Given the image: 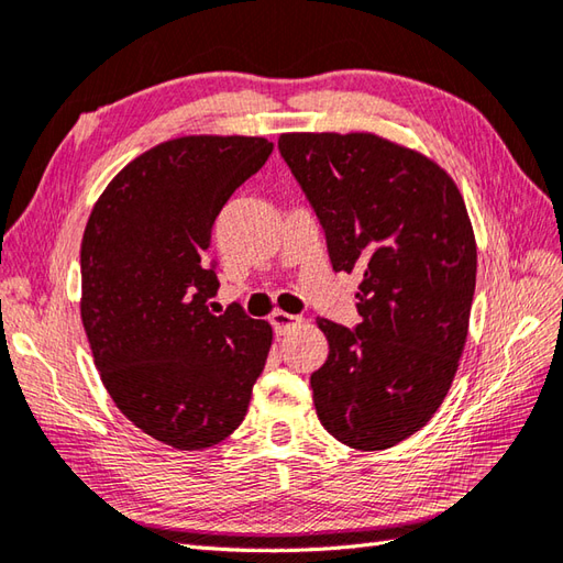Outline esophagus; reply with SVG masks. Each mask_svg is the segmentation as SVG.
I'll return each mask as SVG.
<instances>
[{
    "mask_svg": "<svg viewBox=\"0 0 563 563\" xmlns=\"http://www.w3.org/2000/svg\"><path fill=\"white\" fill-rule=\"evenodd\" d=\"M269 322H272L274 332L286 334V332H291L294 328H298V324L303 322V318L291 316V313H284V310H274V313L269 316Z\"/></svg>",
    "mask_w": 563,
    "mask_h": 563,
    "instance_id": "1",
    "label": "esophagus"
}]
</instances>
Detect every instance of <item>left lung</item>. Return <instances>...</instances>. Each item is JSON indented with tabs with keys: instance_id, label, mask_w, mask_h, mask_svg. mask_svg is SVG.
Masks as SVG:
<instances>
[{
	"instance_id": "obj_1",
	"label": "left lung",
	"mask_w": 563,
	"mask_h": 563,
	"mask_svg": "<svg viewBox=\"0 0 563 563\" xmlns=\"http://www.w3.org/2000/svg\"><path fill=\"white\" fill-rule=\"evenodd\" d=\"M279 152L328 239L334 272L358 269L356 330L318 318L328 361L310 376L324 431L385 451L439 411L467 342L477 241L455 180L373 132H286Z\"/></svg>"
}]
</instances>
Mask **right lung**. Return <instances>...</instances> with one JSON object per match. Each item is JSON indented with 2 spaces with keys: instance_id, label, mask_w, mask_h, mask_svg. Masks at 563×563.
<instances>
[{
  "instance_id": "right-lung-1",
  "label": "right lung",
  "mask_w": 563,
  "mask_h": 563,
  "mask_svg": "<svg viewBox=\"0 0 563 563\" xmlns=\"http://www.w3.org/2000/svg\"><path fill=\"white\" fill-rule=\"evenodd\" d=\"M265 136L187 134L130 161L81 241V322L112 402L136 429L202 451L241 427L272 346L241 306L214 316L221 207L269 158Z\"/></svg>"
}]
</instances>
